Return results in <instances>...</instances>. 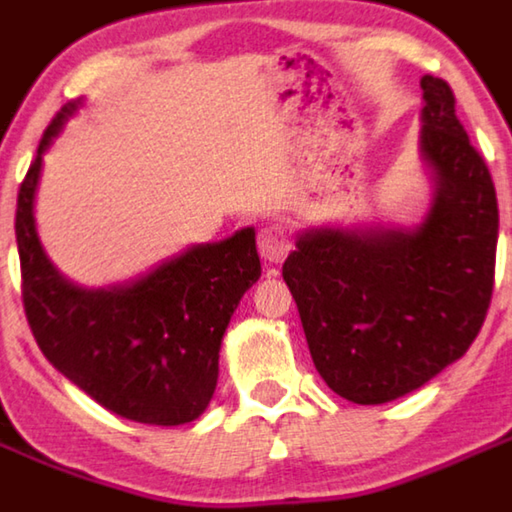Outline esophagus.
<instances>
[{
  "label": "esophagus",
  "mask_w": 512,
  "mask_h": 512,
  "mask_svg": "<svg viewBox=\"0 0 512 512\" xmlns=\"http://www.w3.org/2000/svg\"><path fill=\"white\" fill-rule=\"evenodd\" d=\"M257 249H260V255L268 260V263H281L283 257L289 255L291 249V234L286 231V226L281 223H270L260 231L257 236Z\"/></svg>",
  "instance_id": "obj_1"
}]
</instances>
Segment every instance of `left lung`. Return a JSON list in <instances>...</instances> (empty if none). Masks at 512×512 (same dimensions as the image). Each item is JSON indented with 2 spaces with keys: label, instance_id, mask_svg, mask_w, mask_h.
I'll return each instance as SVG.
<instances>
[{
  "label": "left lung",
  "instance_id": "obj_1",
  "mask_svg": "<svg viewBox=\"0 0 512 512\" xmlns=\"http://www.w3.org/2000/svg\"><path fill=\"white\" fill-rule=\"evenodd\" d=\"M422 90L424 216L411 226H309L283 263L317 372L362 406L395 401L458 362L492 299L495 184L450 85L424 75Z\"/></svg>",
  "mask_w": 512,
  "mask_h": 512
}]
</instances>
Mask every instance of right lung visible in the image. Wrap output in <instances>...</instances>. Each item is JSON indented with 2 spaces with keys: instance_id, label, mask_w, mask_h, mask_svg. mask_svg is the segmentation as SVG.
<instances>
[{
  "instance_id": "add662e5",
  "label": "right lung",
  "mask_w": 512,
  "mask_h": 512,
  "mask_svg": "<svg viewBox=\"0 0 512 512\" xmlns=\"http://www.w3.org/2000/svg\"><path fill=\"white\" fill-rule=\"evenodd\" d=\"M85 98L64 103L46 127L17 195L15 236L23 304L38 349L103 409L140 424L195 422L216 393L231 315L260 278L255 229L192 244L130 281L88 289L46 255L36 195L46 150Z\"/></svg>"
}]
</instances>
